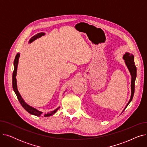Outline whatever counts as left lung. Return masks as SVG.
<instances>
[{
  "instance_id": "left-lung-1",
  "label": "left lung",
  "mask_w": 147,
  "mask_h": 147,
  "mask_svg": "<svg viewBox=\"0 0 147 147\" xmlns=\"http://www.w3.org/2000/svg\"><path fill=\"white\" fill-rule=\"evenodd\" d=\"M123 59L125 60V64L127 66L129 71L130 72V74L131 75V78H132V79H131V85H130L131 86L130 98L129 99L128 103L126 105L124 110H123V111H124L126 109L127 105L130 104V102L132 101V98L134 97V92H135V82L136 78V67L134 63V56L133 54L126 52L125 55L123 56Z\"/></svg>"
}]
</instances>
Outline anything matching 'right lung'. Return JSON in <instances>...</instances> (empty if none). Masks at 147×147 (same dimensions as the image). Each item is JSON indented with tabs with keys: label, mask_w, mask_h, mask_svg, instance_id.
Segmentation results:
<instances>
[{
	"label": "right lung",
	"mask_w": 147,
	"mask_h": 147,
	"mask_svg": "<svg viewBox=\"0 0 147 147\" xmlns=\"http://www.w3.org/2000/svg\"><path fill=\"white\" fill-rule=\"evenodd\" d=\"M45 34V33H39L36 35H34V36H33L32 38H30L29 42L28 43H32L33 42L34 40H36L37 38H39L43 36H44ZM20 57V53H18L17 54L16 57L15 58L14 61H13V66H14V69H13V74H12V88L13 89V91L16 94L17 98L18 99L19 102H20L21 105L22 106V107L30 114L34 115H36V116L38 117H40V116H44V117H49L51 115L54 114L55 113H56V112L58 110V109H59L60 107H58L57 109H56L55 110H54L53 111H52L51 112H48L47 113L43 114V112L38 111V110H37L34 107H32V106L29 105L28 104H27L25 101L24 100L22 99V98L21 97L20 92L18 90L17 88V68H18V60H19V58Z\"/></svg>",
	"instance_id": "add662e5"
}]
</instances>
